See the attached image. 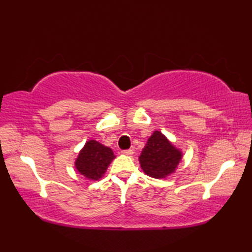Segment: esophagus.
<instances>
[{
	"label": "esophagus",
	"mask_w": 252,
	"mask_h": 252,
	"mask_svg": "<svg viewBox=\"0 0 252 252\" xmlns=\"http://www.w3.org/2000/svg\"><path fill=\"white\" fill-rule=\"evenodd\" d=\"M123 155H126V156H132L133 151L132 149H126V151H122Z\"/></svg>",
	"instance_id": "1"
}]
</instances>
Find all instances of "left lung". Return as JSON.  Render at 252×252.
<instances>
[{
	"mask_svg": "<svg viewBox=\"0 0 252 252\" xmlns=\"http://www.w3.org/2000/svg\"><path fill=\"white\" fill-rule=\"evenodd\" d=\"M183 153L160 131H155L147 140L138 157L144 173L154 179H164L175 172Z\"/></svg>",
	"mask_w": 252,
	"mask_h": 252,
	"instance_id": "obj_1",
	"label": "left lung"
}]
</instances>
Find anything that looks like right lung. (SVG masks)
Returning a JSON list of instances; mask_svg holds the SVG:
<instances>
[{
  "mask_svg": "<svg viewBox=\"0 0 252 252\" xmlns=\"http://www.w3.org/2000/svg\"><path fill=\"white\" fill-rule=\"evenodd\" d=\"M116 158L112 149L95 140H90L80 151L74 167L85 179L98 181Z\"/></svg>",
  "mask_w": 252,
  "mask_h": 252,
  "instance_id": "1",
  "label": "right lung"
}]
</instances>
